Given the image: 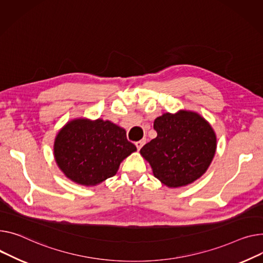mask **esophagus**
I'll use <instances>...</instances> for the list:
<instances>
[{"instance_id": "1", "label": "esophagus", "mask_w": 263, "mask_h": 263, "mask_svg": "<svg viewBox=\"0 0 263 263\" xmlns=\"http://www.w3.org/2000/svg\"><path fill=\"white\" fill-rule=\"evenodd\" d=\"M145 143H146L145 139H141V141L135 142V146H136L137 150H141V148H142V147L145 145Z\"/></svg>"}]
</instances>
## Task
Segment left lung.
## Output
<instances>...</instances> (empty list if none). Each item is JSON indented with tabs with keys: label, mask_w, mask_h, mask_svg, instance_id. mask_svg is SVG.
I'll return each mask as SVG.
<instances>
[{
	"label": "left lung",
	"mask_w": 263,
	"mask_h": 263,
	"mask_svg": "<svg viewBox=\"0 0 263 263\" xmlns=\"http://www.w3.org/2000/svg\"><path fill=\"white\" fill-rule=\"evenodd\" d=\"M157 136L141 149L153 174L168 187H181L199 179L211 165L216 134L199 114L166 113L154 120Z\"/></svg>",
	"instance_id": "8db88e82"
}]
</instances>
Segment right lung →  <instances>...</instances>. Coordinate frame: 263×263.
<instances>
[{"mask_svg":"<svg viewBox=\"0 0 263 263\" xmlns=\"http://www.w3.org/2000/svg\"><path fill=\"white\" fill-rule=\"evenodd\" d=\"M135 150L124 129L102 119L69 121L54 145L55 160L63 173L85 186L115 176L121 161Z\"/></svg>","mask_w":263,"mask_h":263,"instance_id":"1","label":"right lung"}]
</instances>
